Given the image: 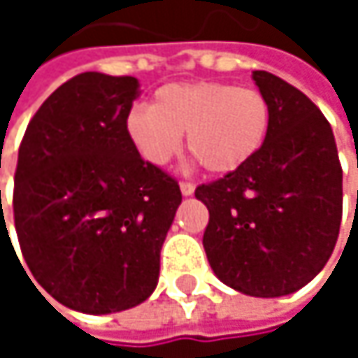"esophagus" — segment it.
I'll use <instances>...</instances> for the list:
<instances>
[{"label":"esophagus","instance_id":"esophagus-1","mask_svg":"<svg viewBox=\"0 0 358 358\" xmlns=\"http://www.w3.org/2000/svg\"><path fill=\"white\" fill-rule=\"evenodd\" d=\"M180 190H182L184 196H190L194 192V184L192 182H180Z\"/></svg>","mask_w":358,"mask_h":358}]
</instances>
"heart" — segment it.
I'll return each mask as SVG.
<instances>
[{
  "label": "heart",
  "instance_id": "b5f03b06",
  "mask_svg": "<svg viewBox=\"0 0 358 358\" xmlns=\"http://www.w3.org/2000/svg\"><path fill=\"white\" fill-rule=\"evenodd\" d=\"M271 106L257 89L228 83H174L155 91L153 108L134 106L124 128L136 153L151 166H166L182 147L211 174L245 168L267 141Z\"/></svg>",
  "mask_w": 358,
  "mask_h": 358
}]
</instances>
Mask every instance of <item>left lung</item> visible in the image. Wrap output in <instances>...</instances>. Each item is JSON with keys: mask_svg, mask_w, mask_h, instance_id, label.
I'll return each mask as SVG.
<instances>
[{"mask_svg": "<svg viewBox=\"0 0 358 358\" xmlns=\"http://www.w3.org/2000/svg\"><path fill=\"white\" fill-rule=\"evenodd\" d=\"M271 106L265 145L245 168L201 184L209 209L203 234L213 273L261 299L309 284L336 247L342 220V166L329 122L286 80L255 70Z\"/></svg>", "mask_w": 358, "mask_h": 358, "instance_id": "8db88e82", "label": "left lung"}]
</instances>
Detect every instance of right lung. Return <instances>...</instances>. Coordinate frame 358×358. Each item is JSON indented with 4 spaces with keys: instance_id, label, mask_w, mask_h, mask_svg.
<instances>
[{
    "instance_id": "obj_1",
    "label": "right lung",
    "mask_w": 358,
    "mask_h": 358,
    "mask_svg": "<svg viewBox=\"0 0 358 358\" xmlns=\"http://www.w3.org/2000/svg\"><path fill=\"white\" fill-rule=\"evenodd\" d=\"M136 97L134 76L83 72L36 109L18 149L22 255L38 286L80 313H115L151 296L182 203L178 182L128 141Z\"/></svg>"
}]
</instances>
